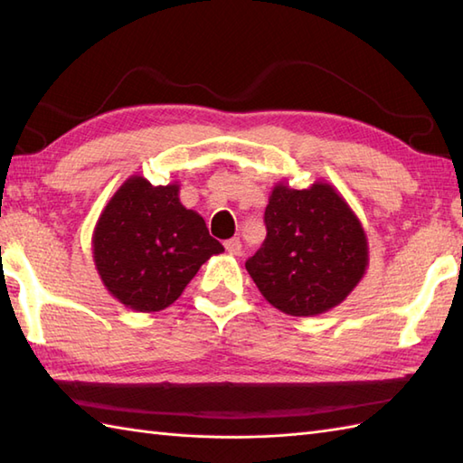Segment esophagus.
<instances>
[{
	"label": "esophagus",
	"instance_id": "esophagus-1",
	"mask_svg": "<svg viewBox=\"0 0 463 463\" xmlns=\"http://www.w3.org/2000/svg\"><path fill=\"white\" fill-rule=\"evenodd\" d=\"M224 249H226V252H229V254H241L242 244H241L239 239H229V241L224 242Z\"/></svg>",
	"mask_w": 463,
	"mask_h": 463
}]
</instances>
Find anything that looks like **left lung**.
Returning <instances> with one entry per match:
<instances>
[{
  "label": "left lung",
  "instance_id": "obj_1",
  "mask_svg": "<svg viewBox=\"0 0 463 463\" xmlns=\"http://www.w3.org/2000/svg\"><path fill=\"white\" fill-rule=\"evenodd\" d=\"M267 239L247 260L250 279L274 308L318 317L346 300L368 269V239L346 199L326 181L272 186Z\"/></svg>",
  "mask_w": 463,
  "mask_h": 463
}]
</instances>
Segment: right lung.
<instances>
[{"instance_id":"obj_1","label":"right lung","mask_w":463,"mask_h":463,"mask_svg":"<svg viewBox=\"0 0 463 463\" xmlns=\"http://www.w3.org/2000/svg\"><path fill=\"white\" fill-rule=\"evenodd\" d=\"M179 189V183L153 186L133 175L95 224V269L127 308L159 312L171 307L203 264L224 250L203 216L184 209Z\"/></svg>"}]
</instances>
